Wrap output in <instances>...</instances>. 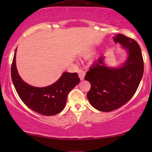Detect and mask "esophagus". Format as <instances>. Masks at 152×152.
<instances>
[{"instance_id": "esophagus-1", "label": "esophagus", "mask_w": 152, "mask_h": 152, "mask_svg": "<svg viewBox=\"0 0 152 152\" xmlns=\"http://www.w3.org/2000/svg\"><path fill=\"white\" fill-rule=\"evenodd\" d=\"M85 74H86V72H85L84 70H82V69H79L78 70V76H79L81 80H83Z\"/></svg>"}]
</instances>
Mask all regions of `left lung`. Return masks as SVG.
<instances>
[{
	"mask_svg": "<svg viewBox=\"0 0 152 152\" xmlns=\"http://www.w3.org/2000/svg\"><path fill=\"white\" fill-rule=\"evenodd\" d=\"M113 39L128 52L126 62L120 67H109L102 56L85 76V80L91 83L87 94L90 104L104 112L117 109L128 102L137 91L144 74L142 50L137 41L122 34L116 35Z\"/></svg>",
	"mask_w": 152,
	"mask_h": 152,
	"instance_id": "8db88e82",
	"label": "left lung"
}]
</instances>
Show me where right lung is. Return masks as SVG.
Segmentation results:
<instances>
[{
    "label": "right lung",
    "mask_w": 152,
    "mask_h": 152,
    "mask_svg": "<svg viewBox=\"0 0 152 152\" xmlns=\"http://www.w3.org/2000/svg\"><path fill=\"white\" fill-rule=\"evenodd\" d=\"M14 56L11 66V78L22 102L29 109L45 116L56 115L64 109L69 92L79 83L77 73L64 72L56 82L46 87H35L23 81L19 76Z\"/></svg>",
    "instance_id": "1"
}]
</instances>
